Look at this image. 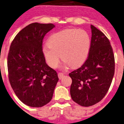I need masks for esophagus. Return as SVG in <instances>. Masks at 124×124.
Listing matches in <instances>:
<instances>
[{
  "instance_id": "34e87169",
  "label": "esophagus",
  "mask_w": 124,
  "mask_h": 124,
  "mask_svg": "<svg viewBox=\"0 0 124 124\" xmlns=\"http://www.w3.org/2000/svg\"><path fill=\"white\" fill-rule=\"evenodd\" d=\"M58 76L59 79H61L64 76V74L63 73V72H59V73L58 74Z\"/></svg>"
}]
</instances>
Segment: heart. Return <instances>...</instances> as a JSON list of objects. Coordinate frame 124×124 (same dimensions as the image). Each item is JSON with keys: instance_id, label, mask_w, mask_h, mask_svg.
I'll return each mask as SVG.
<instances>
[{"instance_id": "b5f03b06", "label": "heart", "mask_w": 124, "mask_h": 124, "mask_svg": "<svg viewBox=\"0 0 124 124\" xmlns=\"http://www.w3.org/2000/svg\"><path fill=\"white\" fill-rule=\"evenodd\" d=\"M48 45L43 47L42 53L49 66L57 67L61 57L65 66L76 68L83 65L88 56L91 39L86 31L67 29L52 34Z\"/></svg>"}]
</instances>
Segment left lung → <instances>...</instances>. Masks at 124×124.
Listing matches in <instances>:
<instances>
[{"label":"left lung","mask_w":124,"mask_h":124,"mask_svg":"<svg viewBox=\"0 0 124 124\" xmlns=\"http://www.w3.org/2000/svg\"><path fill=\"white\" fill-rule=\"evenodd\" d=\"M91 28L88 57L81 67L69 74L72 99L83 107L92 106L103 99L115 74V57L109 41L95 26L91 25Z\"/></svg>","instance_id":"obj_1"}]
</instances>
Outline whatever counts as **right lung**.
<instances>
[{
  "label": "right lung",
  "instance_id": "add662e5",
  "mask_svg": "<svg viewBox=\"0 0 124 124\" xmlns=\"http://www.w3.org/2000/svg\"><path fill=\"white\" fill-rule=\"evenodd\" d=\"M54 27L51 23H32L11 44L8 78L17 98L29 107L39 108L49 103L58 81L57 72L47 65L42 53L43 39Z\"/></svg>",
  "mask_w": 124,
  "mask_h": 124
}]
</instances>
